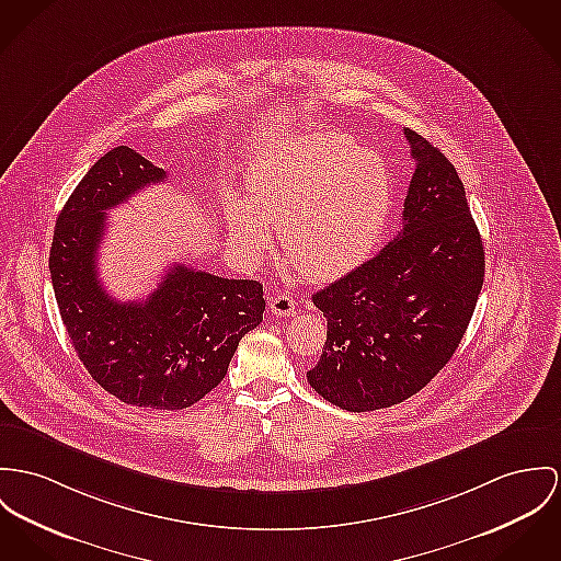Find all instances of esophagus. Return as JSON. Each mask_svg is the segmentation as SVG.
I'll use <instances>...</instances> for the list:
<instances>
[{"label":"esophagus","mask_w":561,"mask_h":561,"mask_svg":"<svg viewBox=\"0 0 561 561\" xmlns=\"http://www.w3.org/2000/svg\"><path fill=\"white\" fill-rule=\"evenodd\" d=\"M268 307H271V311L275 313V316H290V313H295V309H297V302L293 301L290 297H286V295H277V297H271L268 299Z\"/></svg>","instance_id":"1"}]
</instances>
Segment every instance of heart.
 Listing matches in <instances>:
<instances>
[{
  "label": "heart",
  "mask_w": 561,
  "mask_h": 561,
  "mask_svg": "<svg viewBox=\"0 0 561 561\" xmlns=\"http://www.w3.org/2000/svg\"><path fill=\"white\" fill-rule=\"evenodd\" d=\"M250 196L228 205L230 239L259 254L279 226L288 259L331 282L369 259L387 230L390 179L382 158L342 131H309L268 145L252 160Z\"/></svg>",
  "instance_id": "b5f03b06"
}]
</instances>
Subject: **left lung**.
<instances>
[{"mask_svg":"<svg viewBox=\"0 0 561 561\" xmlns=\"http://www.w3.org/2000/svg\"><path fill=\"white\" fill-rule=\"evenodd\" d=\"M403 134L416 162L403 230L311 297L329 331L307 380L347 412L390 408L427 387L463 340L484 279L459 174L421 134Z\"/></svg>","mask_w":561,"mask_h":561,"instance_id":"obj_1","label":"left lung"}]
</instances>
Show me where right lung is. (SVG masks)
Returning <instances> with one entry per match:
<instances>
[{"label":"right lung","mask_w":561,"mask_h":561,"mask_svg":"<svg viewBox=\"0 0 561 561\" xmlns=\"http://www.w3.org/2000/svg\"><path fill=\"white\" fill-rule=\"evenodd\" d=\"M167 179L129 147L104 153L57 217L48 268L89 376L138 408L183 410L224 380L241 337L262 322V286L174 264L145 301H115L98 279L106 211Z\"/></svg>","instance_id":"right-lung-1"}]
</instances>
